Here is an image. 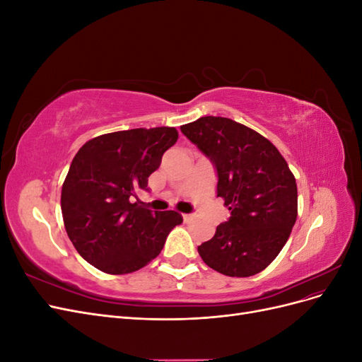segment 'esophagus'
Returning <instances> with one entry per match:
<instances>
[{
	"mask_svg": "<svg viewBox=\"0 0 362 362\" xmlns=\"http://www.w3.org/2000/svg\"><path fill=\"white\" fill-rule=\"evenodd\" d=\"M182 221L184 222H190V221H193V214H182Z\"/></svg>",
	"mask_w": 362,
	"mask_h": 362,
	"instance_id": "1",
	"label": "esophagus"
}]
</instances>
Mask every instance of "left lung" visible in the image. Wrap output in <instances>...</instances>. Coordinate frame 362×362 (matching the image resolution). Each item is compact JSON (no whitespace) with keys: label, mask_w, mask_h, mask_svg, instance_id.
<instances>
[{"label":"left lung","mask_w":362,"mask_h":362,"mask_svg":"<svg viewBox=\"0 0 362 362\" xmlns=\"http://www.w3.org/2000/svg\"><path fill=\"white\" fill-rule=\"evenodd\" d=\"M182 134L214 163L217 196L231 217L198 247L208 267L233 278L264 270L278 257L298 217V185L269 139L243 124L204 116Z\"/></svg>","instance_id":"obj_1"}]
</instances>
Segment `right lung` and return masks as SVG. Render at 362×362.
Wrapping results in <instances>:
<instances>
[{
  "mask_svg": "<svg viewBox=\"0 0 362 362\" xmlns=\"http://www.w3.org/2000/svg\"><path fill=\"white\" fill-rule=\"evenodd\" d=\"M177 140L173 127L134 128L93 137L75 154L62 187V214L72 245L93 267L108 275L145 267L182 222L180 213H152L137 198Z\"/></svg>",
  "mask_w": 362,
  "mask_h": 362,
  "instance_id": "add662e5",
  "label": "right lung"
}]
</instances>
